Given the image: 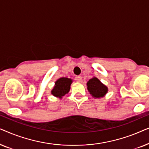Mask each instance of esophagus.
Here are the masks:
<instances>
[{"instance_id": "obj_1", "label": "esophagus", "mask_w": 149, "mask_h": 149, "mask_svg": "<svg viewBox=\"0 0 149 149\" xmlns=\"http://www.w3.org/2000/svg\"><path fill=\"white\" fill-rule=\"evenodd\" d=\"M75 81H76L77 82H79V83L81 82V81H82V77L77 76L76 77H75Z\"/></svg>"}]
</instances>
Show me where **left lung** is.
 <instances>
[{"mask_svg": "<svg viewBox=\"0 0 149 149\" xmlns=\"http://www.w3.org/2000/svg\"><path fill=\"white\" fill-rule=\"evenodd\" d=\"M87 89L93 97H102L107 93L108 88L96 77L91 79L87 83Z\"/></svg>", "mask_w": 149, "mask_h": 149, "instance_id": "1", "label": "left lung"}]
</instances>
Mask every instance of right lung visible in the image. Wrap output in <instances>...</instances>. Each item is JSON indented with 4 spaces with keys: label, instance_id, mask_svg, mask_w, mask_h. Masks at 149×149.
Here are the masks:
<instances>
[{
    "label": "right lung",
    "instance_id": "right-lung-1",
    "mask_svg": "<svg viewBox=\"0 0 149 149\" xmlns=\"http://www.w3.org/2000/svg\"><path fill=\"white\" fill-rule=\"evenodd\" d=\"M71 83H72V80L70 79L65 78V77L59 79L55 83V86L52 91V93L54 96L62 98V96L68 93L70 91Z\"/></svg>",
    "mask_w": 149,
    "mask_h": 149
}]
</instances>
